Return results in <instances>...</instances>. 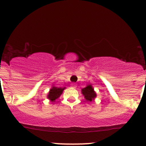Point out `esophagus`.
<instances>
[{"instance_id": "1", "label": "esophagus", "mask_w": 146, "mask_h": 146, "mask_svg": "<svg viewBox=\"0 0 146 146\" xmlns=\"http://www.w3.org/2000/svg\"><path fill=\"white\" fill-rule=\"evenodd\" d=\"M71 87H73V88H75L77 87V84L76 83H71Z\"/></svg>"}]
</instances>
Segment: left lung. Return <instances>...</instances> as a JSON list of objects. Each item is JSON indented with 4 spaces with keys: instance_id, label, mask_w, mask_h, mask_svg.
Returning <instances> with one entry per match:
<instances>
[{
    "instance_id": "8db88e82",
    "label": "left lung",
    "mask_w": 146,
    "mask_h": 146,
    "mask_svg": "<svg viewBox=\"0 0 146 146\" xmlns=\"http://www.w3.org/2000/svg\"><path fill=\"white\" fill-rule=\"evenodd\" d=\"M82 91V93L84 95V98L87 101L91 102L96 97V93H95L94 89H93L91 85H88L86 88H83Z\"/></svg>"
}]
</instances>
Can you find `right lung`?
I'll use <instances>...</instances> for the list:
<instances>
[{
	"instance_id": "add662e5",
	"label": "right lung",
	"mask_w": 146,
	"mask_h": 146,
	"mask_svg": "<svg viewBox=\"0 0 146 146\" xmlns=\"http://www.w3.org/2000/svg\"><path fill=\"white\" fill-rule=\"evenodd\" d=\"M65 88H58V87H52L50 90L49 93L48 95V98L51 100V102H54L57 100L62 93V91Z\"/></svg>"
}]
</instances>
